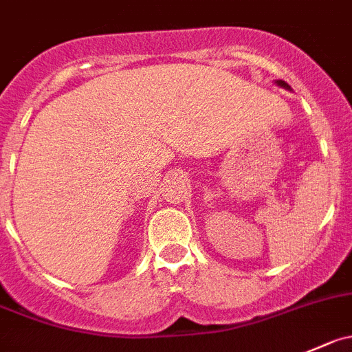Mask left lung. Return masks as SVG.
Returning a JSON list of instances; mask_svg holds the SVG:
<instances>
[{
  "mask_svg": "<svg viewBox=\"0 0 352 352\" xmlns=\"http://www.w3.org/2000/svg\"><path fill=\"white\" fill-rule=\"evenodd\" d=\"M275 84L280 85V87H284V89H287V91H292L291 85H289L287 82H285V80H282V78H278V80H275Z\"/></svg>",
  "mask_w": 352,
  "mask_h": 352,
  "instance_id": "left-lung-1",
  "label": "left lung"
}]
</instances>
